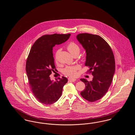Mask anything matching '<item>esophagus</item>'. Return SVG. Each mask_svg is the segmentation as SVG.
Here are the masks:
<instances>
[{
    "mask_svg": "<svg viewBox=\"0 0 135 135\" xmlns=\"http://www.w3.org/2000/svg\"><path fill=\"white\" fill-rule=\"evenodd\" d=\"M76 80V79H74V78H68V81H69L74 82V81H75Z\"/></svg>",
    "mask_w": 135,
    "mask_h": 135,
    "instance_id": "esophagus-1",
    "label": "esophagus"
}]
</instances>
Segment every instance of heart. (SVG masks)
I'll list each match as a JSON object with an SVG mask.
<instances>
[{"label":"heart","mask_w":135,"mask_h":135,"mask_svg":"<svg viewBox=\"0 0 135 135\" xmlns=\"http://www.w3.org/2000/svg\"><path fill=\"white\" fill-rule=\"evenodd\" d=\"M66 48L68 51L73 56H78L80 52L79 46L74 42H70L67 46ZM60 50H58L55 55V58L56 61H57L58 55L60 53ZM79 69V66H67L63 70V73L69 76V77H75L77 75V70Z\"/></svg>","instance_id":"b5f03b06"}]
</instances>
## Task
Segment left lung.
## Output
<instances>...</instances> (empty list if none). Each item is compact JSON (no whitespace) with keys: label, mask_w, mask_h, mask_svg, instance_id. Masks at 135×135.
<instances>
[{"label":"left lung","mask_w":135,"mask_h":135,"mask_svg":"<svg viewBox=\"0 0 135 135\" xmlns=\"http://www.w3.org/2000/svg\"><path fill=\"white\" fill-rule=\"evenodd\" d=\"M76 38L85 50L88 72L93 75L90 81L80 79L85 85L80 95L90 102H95L106 94L111 84L115 69L114 56L108 44L99 35L80 33Z\"/></svg>","instance_id":"1"}]
</instances>
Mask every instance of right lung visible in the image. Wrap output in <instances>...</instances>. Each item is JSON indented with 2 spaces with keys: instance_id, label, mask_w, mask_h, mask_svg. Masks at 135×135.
I'll return each mask as SVG.
<instances>
[{
  "instance_id": "1",
  "label": "right lung",
  "mask_w": 135,
  "mask_h": 135,
  "mask_svg": "<svg viewBox=\"0 0 135 135\" xmlns=\"http://www.w3.org/2000/svg\"><path fill=\"white\" fill-rule=\"evenodd\" d=\"M70 34L45 35L32 45L26 61V71L29 86L39 102L45 105L57 101L62 95L63 88L68 81L67 78L58 77L51 81L49 76L56 70L52 48L67 41Z\"/></svg>"
}]
</instances>
